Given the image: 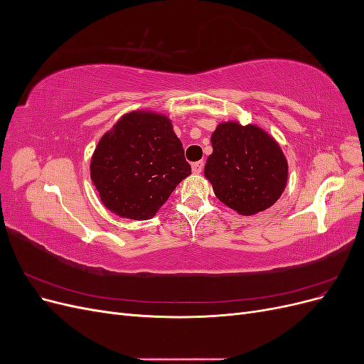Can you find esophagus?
Segmentation results:
<instances>
[{
	"mask_svg": "<svg viewBox=\"0 0 364 364\" xmlns=\"http://www.w3.org/2000/svg\"><path fill=\"white\" fill-rule=\"evenodd\" d=\"M202 170H203V161H199V162H194L193 164V173L194 174L202 173Z\"/></svg>",
	"mask_w": 364,
	"mask_h": 364,
	"instance_id": "1",
	"label": "esophagus"
}]
</instances>
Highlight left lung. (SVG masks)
<instances>
[{
  "instance_id": "8db88e82",
  "label": "left lung",
  "mask_w": 364,
  "mask_h": 364,
  "mask_svg": "<svg viewBox=\"0 0 364 364\" xmlns=\"http://www.w3.org/2000/svg\"><path fill=\"white\" fill-rule=\"evenodd\" d=\"M205 178L217 199L240 215L277 203L289 179V162L278 141L257 124L222 121L211 135Z\"/></svg>"
}]
</instances>
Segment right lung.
Instances as JSON below:
<instances>
[{"instance_id":"add662e5","label":"right lung","mask_w":364,"mask_h":364,"mask_svg":"<svg viewBox=\"0 0 364 364\" xmlns=\"http://www.w3.org/2000/svg\"><path fill=\"white\" fill-rule=\"evenodd\" d=\"M91 181L118 217L149 220L191 174L171 119L147 109L124 114L98 141Z\"/></svg>"}]
</instances>
